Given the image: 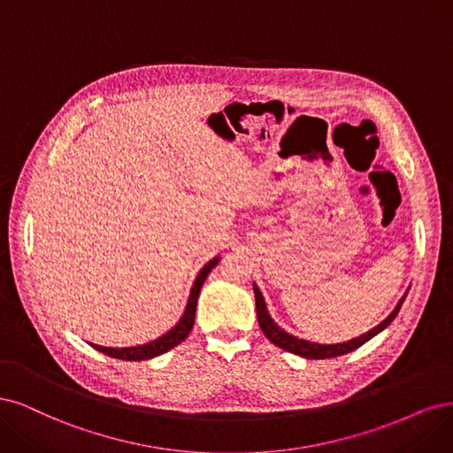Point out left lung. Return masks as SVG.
I'll use <instances>...</instances> for the list:
<instances>
[{
	"label": "left lung",
	"mask_w": 453,
	"mask_h": 453,
	"mask_svg": "<svg viewBox=\"0 0 453 453\" xmlns=\"http://www.w3.org/2000/svg\"><path fill=\"white\" fill-rule=\"evenodd\" d=\"M411 289V288H408ZM406 289V294H408ZM406 294L401 297V301L397 303L395 309L391 311V314L382 319L380 324H378L376 327H372L371 331L359 334V337L356 339H349L346 342H337V344H319V342H312V341H306V339H299L296 337V334L288 333L286 329H282L279 324L274 322L273 316L269 314V309H267V303H265V297L264 294H261V289L257 288V284L254 282V296H256V311H257V324L261 327V331H264L265 337L276 344L279 348L286 349V352H291L296 356H301V357H306V359H327V357H337V356H344L348 352H354V349H357L359 346H363L367 341H371L372 337H376L378 333H382L393 319H395V316L399 314L401 311V304L403 301L406 299Z\"/></svg>",
	"instance_id": "left-lung-1"
}]
</instances>
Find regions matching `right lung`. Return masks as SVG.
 <instances>
[{
    "instance_id": "right-lung-1",
    "label": "right lung",
    "mask_w": 453,
    "mask_h": 453,
    "mask_svg": "<svg viewBox=\"0 0 453 453\" xmlns=\"http://www.w3.org/2000/svg\"><path fill=\"white\" fill-rule=\"evenodd\" d=\"M218 261H220V256H214L211 261H207L203 269L197 273L196 280L192 289H189V296H188V303H186V309L180 316V319L177 324H174L167 333H164L162 337H157L150 342H144V344H137V346H124V348H112V346H101V344H94L90 342L92 348H96L97 352H104L105 356L116 357V359H126V361H144V359H152L162 356L165 352H169L171 348H174L177 344H180L189 331L194 327V319H196V309H197V299H199V291L201 286L205 284L209 273L218 265Z\"/></svg>"
}]
</instances>
